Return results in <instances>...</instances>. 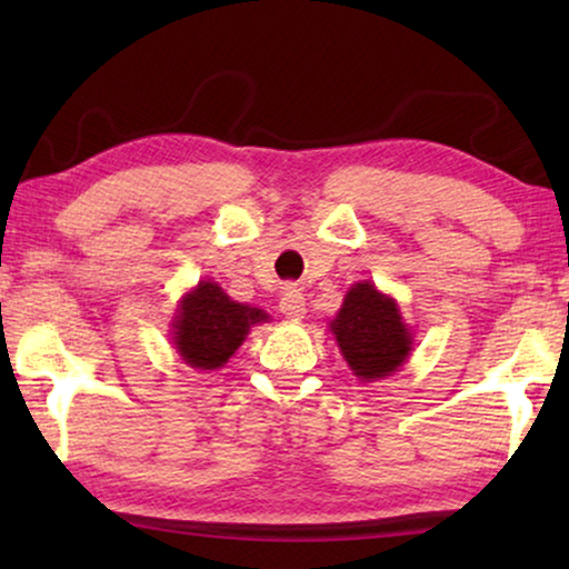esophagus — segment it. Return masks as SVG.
I'll return each mask as SVG.
<instances>
[{
	"label": "esophagus",
	"instance_id": "obj_1",
	"mask_svg": "<svg viewBox=\"0 0 569 569\" xmlns=\"http://www.w3.org/2000/svg\"><path fill=\"white\" fill-rule=\"evenodd\" d=\"M279 310L290 321H300V318H306V295L298 287H287L282 300H279Z\"/></svg>",
	"mask_w": 569,
	"mask_h": 569
}]
</instances>
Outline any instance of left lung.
Masks as SVG:
<instances>
[{
	"instance_id": "left-lung-1",
	"label": "left lung",
	"mask_w": 569,
	"mask_h": 569,
	"mask_svg": "<svg viewBox=\"0 0 569 569\" xmlns=\"http://www.w3.org/2000/svg\"><path fill=\"white\" fill-rule=\"evenodd\" d=\"M331 333L349 370L365 383L393 376L407 362L415 345L396 300L370 282L349 287L337 318L331 321Z\"/></svg>"
}]
</instances>
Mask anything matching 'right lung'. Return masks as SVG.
I'll return each instance as SVG.
<instances>
[{"instance_id":"1","label":"right lung","mask_w":569,"mask_h":569,"mask_svg":"<svg viewBox=\"0 0 569 569\" xmlns=\"http://www.w3.org/2000/svg\"><path fill=\"white\" fill-rule=\"evenodd\" d=\"M267 318L259 308L230 300L217 282H199L178 306L173 321L176 352L191 368L217 370L243 345L251 326Z\"/></svg>"}]
</instances>
